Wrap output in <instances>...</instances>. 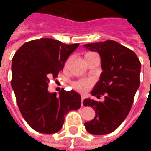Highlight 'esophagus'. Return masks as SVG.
Masks as SVG:
<instances>
[{"label":"esophagus","instance_id":"34e87169","mask_svg":"<svg viewBox=\"0 0 151 151\" xmlns=\"http://www.w3.org/2000/svg\"><path fill=\"white\" fill-rule=\"evenodd\" d=\"M83 101H84V96H81V106H82V107L84 106V103H83Z\"/></svg>","mask_w":151,"mask_h":151}]
</instances>
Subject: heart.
Instances as JSON below:
<instances>
[{
    "label": "heart",
    "mask_w": 151,
    "mask_h": 151,
    "mask_svg": "<svg viewBox=\"0 0 151 151\" xmlns=\"http://www.w3.org/2000/svg\"><path fill=\"white\" fill-rule=\"evenodd\" d=\"M91 85V81H89L81 80V81H78L77 82L75 83L74 87L77 91H81V92H85V91H86L90 88Z\"/></svg>",
    "instance_id": "heart-1"
}]
</instances>
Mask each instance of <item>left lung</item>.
Returning <instances> with one entry per match:
<instances>
[{
    "label": "left lung",
    "instance_id": "1",
    "mask_svg": "<svg viewBox=\"0 0 151 151\" xmlns=\"http://www.w3.org/2000/svg\"><path fill=\"white\" fill-rule=\"evenodd\" d=\"M99 54L102 72L91 94L105 100L96 101L86 98L85 107H92L96 113L91 121L85 123L91 134L103 135L118 129L129 113L134 98L139 87L141 64L137 55L119 43L107 40L83 45Z\"/></svg>",
    "mask_w": 151,
    "mask_h": 151
}]
</instances>
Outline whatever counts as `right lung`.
I'll use <instances>...</instances> for the list:
<instances>
[{"instance_id":"1","label":"right lung","mask_w":151,"mask_h":151,"mask_svg":"<svg viewBox=\"0 0 151 151\" xmlns=\"http://www.w3.org/2000/svg\"><path fill=\"white\" fill-rule=\"evenodd\" d=\"M78 46L40 38L24 44L13 56L12 87L23 119L34 130L57 133L67 113L81 107V97L76 91L62 89L59 95L48 91L50 79L57 77Z\"/></svg>"}]
</instances>
